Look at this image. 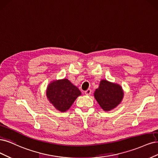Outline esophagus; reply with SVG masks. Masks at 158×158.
I'll return each mask as SVG.
<instances>
[{"mask_svg": "<svg viewBox=\"0 0 158 158\" xmlns=\"http://www.w3.org/2000/svg\"><path fill=\"white\" fill-rule=\"evenodd\" d=\"M91 93H92V91H91L90 89H87V90H86L85 91V93L86 95H90V94H91Z\"/></svg>", "mask_w": 158, "mask_h": 158, "instance_id": "34e87169", "label": "esophagus"}]
</instances>
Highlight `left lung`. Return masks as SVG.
I'll list each match as a JSON object with an SVG mask.
<instances>
[{
	"label": "left lung",
	"instance_id": "left-lung-1",
	"mask_svg": "<svg viewBox=\"0 0 158 158\" xmlns=\"http://www.w3.org/2000/svg\"><path fill=\"white\" fill-rule=\"evenodd\" d=\"M94 96L102 109L110 111L121 102L124 91L119 84L102 79L100 81L98 88L94 91Z\"/></svg>",
	"mask_w": 158,
	"mask_h": 158
}]
</instances>
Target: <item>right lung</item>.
<instances>
[{"label": "right lung", "instance_id": "right-lung-1", "mask_svg": "<svg viewBox=\"0 0 158 158\" xmlns=\"http://www.w3.org/2000/svg\"><path fill=\"white\" fill-rule=\"evenodd\" d=\"M46 95L56 109L65 112L81 95V93L68 79H62L51 81L47 86Z\"/></svg>", "mask_w": 158, "mask_h": 158}]
</instances>
